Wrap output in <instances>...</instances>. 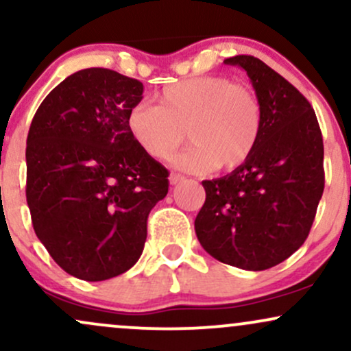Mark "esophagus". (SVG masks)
Wrapping results in <instances>:
<instances>
[{"mask_svg": "<svg viewBox=\"0 0 351 351\" xmlns=\"http://www.w3.org/2000/svg\"><path fill=\"white\" fill-rule=\"evenodd\" d=\"M168 180H170V184H173V186H175V184H180L181 181L184 180V176H181V175H176V173H171V175H170V178H168Z\"/></svg>", "mask_w": 351, "mask_h": 351, "instance_id": "1", "label": "esophagus"}]
</instances>
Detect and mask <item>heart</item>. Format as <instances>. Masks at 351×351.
Listing matches in <instances>:
<instances>
[{"mask_svg": "<svg viewBox=\"0 0 351 351\" xmlns=\"http://www.w3.org/2000/svg\"><path fill=\"white\" fill-rule=\"evenodd\" d=\"M263 123V104L251 87L213 75L167 86L155 107L136 106L127 117L132 140L156 160L171 158L186 132L193 145L175 165L191 173L243 167L259 143Z\"/></svg>", "mask_w": 351, "mask_h": 351, "instance_id": "heart-1", "label": "heart"}]
</instances>
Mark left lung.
Masks as SVG:
<instances>
[{"instance_id": "1", "label": "left lung", "mask_w": 351, "mask_h": 351, "mask_svg": "<svg viewBox=\"0 0 351 351\" xmlns=\"http://www.w3.org/2000/svg\"><path fill=\"white\" fill-rule=\"evenodd\" d=\"M224 64L251 79L263 104V134L243 167L203 181L206 201L195 231L215 259L265 271L307 239L325 184L324 140L308 100L267 64L252 56Z\"/></svg>"}]
</instances>
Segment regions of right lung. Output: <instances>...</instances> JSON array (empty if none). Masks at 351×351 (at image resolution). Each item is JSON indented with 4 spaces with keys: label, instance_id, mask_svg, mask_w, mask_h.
I'll return each mask as SVG.
<instances>
[{
    "label": "right lung",
    "instance_id": "obj_1",
    "mask_svg": "<svg viewBox=\"0 0 351 351\" xmlns=\"http://www.w3.org/2000/svg\"><path fill=\"white\" fill-rule=\"evenodd\" d=\"M143 84L90 67L43 100L26 140V199L36 236L77 279L99 282L134 267L168 170L127 128Z\"/></svg>",
    "mask_w": 351,
    "mask_h": 351
}]
</instances>
